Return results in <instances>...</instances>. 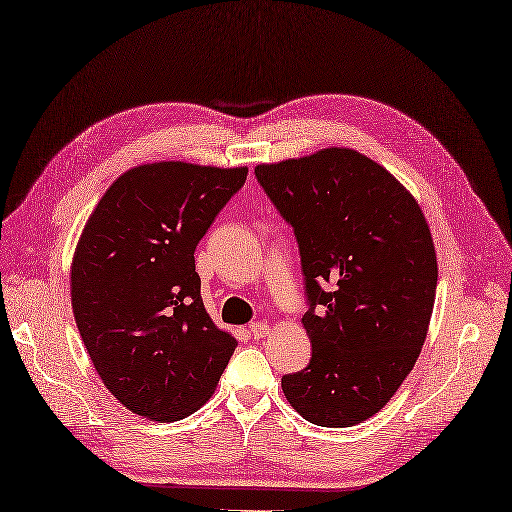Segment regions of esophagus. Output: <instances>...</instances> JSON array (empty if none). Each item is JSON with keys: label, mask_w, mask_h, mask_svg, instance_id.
Returning <instances> with one entry per match:
<instances>
[{"label": "esophagus", "mask_w": 512, "mask_h": 512, "mask_svg": "<svg viewBox=\"0 0 512 512\" xmlns=\"http://www.w3.org/2000/svg\"><path fill=\"white\" fill-rule=\"evenodd\" d=\"M250 334L254 339H262V337H267V334L271 332V328H269V324H264V322H254V324H250Z\"/></svg>", "instance_id": "1"}]
</instances>
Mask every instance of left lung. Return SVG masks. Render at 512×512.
Masks as SVG:
<instances>
[{
    "label": "left lung",
    "instance_id": "8db88e82",
    "mask_svg": "<svg viewBox=\"0 0 512 512\" xmlns=\"http://www.w3.org/2000/svg\"><path fill=\"white\" fill-rule=\"evenodd\" d=\"M254 173L294 228L311 305V362L281 379V390L315 426L362 424L390 402L426 341L438 264L424 211L390 171L351 148Z\"/></svg>",
    "mask_w": 512,
    "mask_h": 512
}]
</instances>
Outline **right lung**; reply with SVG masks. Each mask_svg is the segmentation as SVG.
I'll return each mask as SVG.
<instances>
[{
	"label": "right lung",
	"mask_w": 512,
	"mask_h": 512,
	"mask_svg": "<svg viewBox=\"0 0 512 512\" xmlns=\"http://www.w3.org/2000/svg\"><path fill=\"white\" fill-rule=\"evenodd\" d=\"M248 167L137 165L88 216L72 260V309L97 375L135 415L178 421L214 394L237 339L211 320L197 243Z\"/></svg>",
	"instance_id": "right-lung-1"
}]
</instances>
